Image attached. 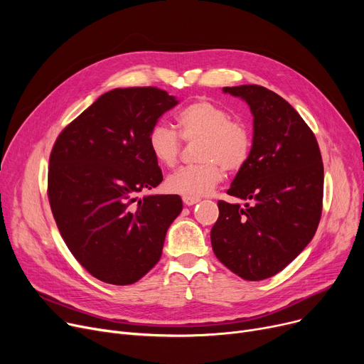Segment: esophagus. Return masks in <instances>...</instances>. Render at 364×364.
Masks as SVG:
<instances>
[{"instance_id": "1", "label": "esophagus", "mask_w": 364, "mask_h": 364, "mask_svg": "<svg viewBox=\"0 0 364 364\" xmlns=\"http://www.w3.org/2000/svg\"><path fill=\"white\" fill-rule=\"evenodd\" d=\"M200 199L199 198H192V196H183V202L187 205V206H192L195 203H198Z\"/></svg>"}]
</instances>
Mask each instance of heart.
I'll use <instances>...</instances> for the list:
<instances>
[{
  "mask_svg": "<svg viewBox=\"0 0 364 364\" xmlns=\"http://www.w3.org/2000/svg\"><path fill=\"white\" fill-rule=\"evenodd\" d=\"M178 133L187 143L199 140L198 161L183 166L166 178L171 193L183 196H205L211 193L224 177V168L237 171L251 158L252 134L246 124L232 119L224 107L198 100L177 114ZM166 124H155L147 136L151 156L162 166H174L181 153V139Z\"/></svg>",
  "mask_w": 364,
  "mask_h": 364,
  "instance_id": "obj_1",
  "label": "heart"
}]
</instances>
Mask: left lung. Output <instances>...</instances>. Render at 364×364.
<instances>
[{
    "label": "left lung",
    "instance_id": "left-lung-1",
    "mask_svg": "<svg viewBox=\"0 0 364 364\" xmlns=\"http://www.w3.org/2000/svg\"><path fill=\"white\" fill-rule=\"evenodd\" d=\"M254 114L252 151L211 230L217 258L245 280L269 279L313 239L323 206V162L314 132L279 94L261 85L224 87Z\"/></svg>",
    "mask_w": 364,
    "mask_h": 364
}]
</instances>
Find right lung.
<instances>
[{
	"mask_svg": "<svg viewBox=\"0 0 364 364\" xmlns=\"http://www.w3.org/2000/svg\"><path fill=\"white\" fill-rule=\"evenodd\" d=\"M178 105L156 87L100 95L57 137L48 166V200L72 255L105 283L132 284L156 265L178 195H150L162 171L147 144L150 128Z\"/></svg>",
	"mask_w": 364,
	"mask_h": 364,
	"instance_id": "add662e5",
	"label": "right lung"
}]
</instances>
